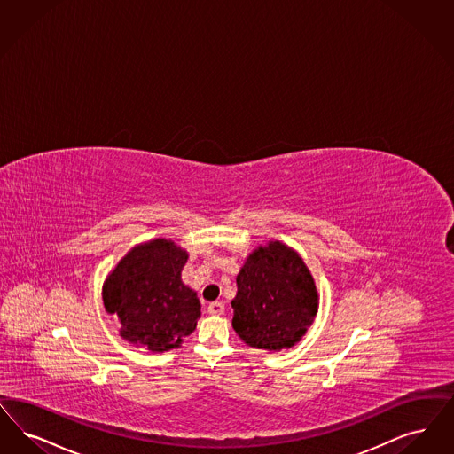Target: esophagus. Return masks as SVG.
<instances>
[{"instance_id": "obj_1", "label": "esophagus", "mask_w": 454, "mask_h": 454, "mask_svg": "<svg viewBox=\"0 0 454 454\" xmlns=\"http://www.w3.org/2000/svg\"><path fill=\"white\" fill-rule=\"evenodd\" d=\"M223 310H225V307H223L222 301H212V303L208 305V314H210V316H222Z\"/></svg>"}]
</instances>
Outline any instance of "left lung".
<instances>
[{"label":"left lung","instance_id":"obj_1","mask_svg":"<svg viewBox=\"0 0 454 454\" xmlns=\"http://www.w3.org/2000/svg\"><path fill=\"white\" fill-rule=\"evenodd\" d=\"M232 309V327L247 346L288 349L316 318V281L296 251L271 240L254 249L240 268Z\"/></svg>","mask_w":454,"mask_h":454}]
</instances>
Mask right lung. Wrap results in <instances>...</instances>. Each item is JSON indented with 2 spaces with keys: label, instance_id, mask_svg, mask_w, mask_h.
Returning a JSON list of instances; mask_svg holds the SVG:
<instances>
[{
  "label": "right lung",
  "instance_id": "1",
  "mask_svg": "<svg viewBox=\"0 0 454 454\" xmlns=\"http://www.w3.org/2000/svg\"><path fill=\"white\" fill-rule=\"evenodd\" d=\"M188 253L154 239L132 247L103 283V303L119 317L120 335L153 353L179 348L201 316L197 292L181 279Z\"/></svg>",
  "mask_w": 454,
  "mask_h": 454
}]
</instances>
